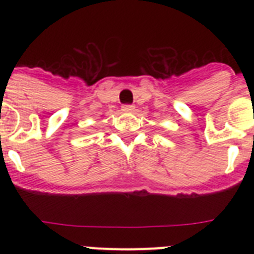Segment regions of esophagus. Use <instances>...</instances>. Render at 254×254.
I'll list each match as a JSON object with an SVG mask.
<instances>
[{
    "label": "esophagus",
    "mask_w": 254,
    "mask_h": 254,
    "mask_svg": "<svg viewBox=\"0 0 254 254\" xmlns=\"http://www.w3.org/2000/svg\"><path fill=\"white\" fill-rule=\"evenodd\" d=\"M122 111L126 112V113H129V112L134 111V107H133V105H128V104L122 105Z\"/></svg>",
    "instance_id": "esophagus-1"
}]
</instances>
